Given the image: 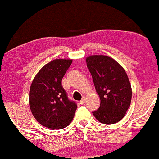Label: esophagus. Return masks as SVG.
Here are the masks:
<instances>
[{
    "mask_svg": "<svg viewBox=\"0 0 159 159\" xmlns=\"http://www.w3.org/2000/svg\"><path fill=\"white\" fill-rule=\"evenodd\" d=\"M85 100H86V97H83V99H81V101H80V104H81V105H83V104L85 103Z\"/></svg>",
    "mask_w": 159,
    "mask_h": 159,
    "instance_id": "esophagus-1",
    "label": "esophagus"
}]
</instances>
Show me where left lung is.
<instances>
[{"label": "left lung", "mask_w": 159, "mask_h": 159, "mask_svg": "<svg viewBox=\"0 0 159 159\" xmlns=\"http://www.w3.org/2000/svg\"><path fill=\"white\" fill-rule=\"evenodd\" d=\"M86 63L100 98V106L93 112V116L105 125L118 122L125 116L132 98V89L126 71L108 56H89Z\"/></svg>", "instance_id": "left-lung-1"}]
</instances>
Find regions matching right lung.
<instances>
[{"mask_svg":"<svg viewBox=\"0 0 159 159\" xmlns=\"http://www.w3.org/2000/svg\"><path fill=\"white\" fill-rule=\"evenodd\" d=\"M73 60L55 59L45 65L34 76L29 90V107L43 126L62 129L71 122L76 105L68 99L62 79Z\"/></svg>","mask_w":159,"mask_h":159,"instance_id":"right-lung-1","label":"right lung"}]
</instances>
